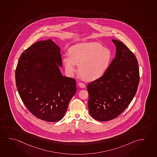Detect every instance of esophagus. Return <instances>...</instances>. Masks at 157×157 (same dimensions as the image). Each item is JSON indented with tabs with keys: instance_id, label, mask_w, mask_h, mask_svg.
<instances>
[{
	"instance_id": "34e87169",
	"label": "esophagus",
	"mask_w": 157,
	"mask_h": 157,
	"mask_svg": "<svg viewBox=\"0 0 157 157\" xmlns=\"http://www.w3.org/2000/svg\"><path fill=\"white\" fill-rule=\"evenodd\" d=\"M78 86H79V87H80V88H85V87H86V85H85V84H84V83H78Z\"/></svg>"
}]
</instances>
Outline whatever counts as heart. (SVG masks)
Returning a JSON list of instances; mask_svg holds the SVG:
<instances>
[{
  "label": "heart",
  "instance_id": "b5f03b06",
  "mask_svg": "<svg viewBox=\"0 0 157 157\" xmlns=\"http://www.w3.org/2000/svg\"><path fill=\"white\" fill-rule=\"evenodd\" d=\"M111 51L97 42H86L75 45L69 50V56L63 59L65 70L69 75L79 67L81 76L87 81L100 78L107 71L112 60Z\"/></svg>",
  "mask_w": 157,
  "mask_h": 157
}]
</instances>
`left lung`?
I'll list each match as a JSON object with an SVG mask.
<instances>
[{
	"label": "left lung",
	"instance_id": "8db88e82",
	"mask_svg": "<svg viewBox=\"0 0 157 157\" xmlns=\"http://www.w3.org/2000/svg\"><path fill=\"white\" fill-rule=\"evenodd\" d=\"M112 41L116 47L115 58L102 77L87 86L90 115L101 122L121 115L133 99L139 83L135 56L123 42Z\"/></svg>",
	"mask_w": 157,
	"mask_h": 157
}]
</instances>
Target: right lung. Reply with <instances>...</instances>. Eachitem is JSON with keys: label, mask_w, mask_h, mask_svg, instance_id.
<instances>
[{"label": "right lung", "mask_w": 157, "mask_h": 157, "mask_svg": "<svg viewBox=\"0 0 157 157\" xmlns=\"http://www.w3.org/2000/svg\"><path fill=\"white\" fill-rule=\"evenodd\" d=\"M60 48L51 39L39 41L21 56L15 71L16 87L28 109L40 120H62L76 92L75 79L63 76Z\"/></svg>", "instance_id": "obj_1"}]
</instances>
